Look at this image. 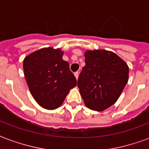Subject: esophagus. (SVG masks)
I'll return each mask as SVG.
<instances>
[{"mask_svg": "<svg viewBox=\"0 0 149 149\" xmlns=\"http://www.w3.org/2000/svg\"><path fill=\"white\" fill-rule=\"evenodd\" d=\"M74 76H75V77L77 78V80L78 77H79V73H78V72H75Z\"/></svg>", "mask_w": 149, "mask_h": 149, "instance_id": "34e87169", "label": "esophagus"}]
</instances>
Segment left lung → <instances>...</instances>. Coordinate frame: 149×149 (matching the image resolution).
Here are the masks:
<instances>
[{"label": "left lung", "mask_w": 149, "mask_h": 149, "mask_svg": "<svg viewBox=\"0 0 149 149\" xmlns=\"http://www.w3.org/2000/svg\"><path fill=\"white\" fill-rule=\"evenodd\" d=\"M85 66L77 81L85 105L103 111L115 104L128 79V67L114 52L106 50L86 51Z\"/></svg>", "instance_id": "obj_1"}]
</instances>
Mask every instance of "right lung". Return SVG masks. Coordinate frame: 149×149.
Segmentation results:
<instances>
[{
	"label": "right lung",
	"instance_id": "obj_1",
	"mask_svg": "<svg viewBox=\"0 0 149 149\" xmlns=\"http://www.w3.org/2000/svg\"><path fill=\"white\" fill-rule=\"evenodd\" d=\"M60 49L45 48L27 56L23 62L24 74L31 94L46 109H56L64 102L77 79L69 64L62 59Z\"/></svg>",
	"mask_w": 149,
	"mask_h": 149
}]
</instances>
